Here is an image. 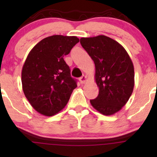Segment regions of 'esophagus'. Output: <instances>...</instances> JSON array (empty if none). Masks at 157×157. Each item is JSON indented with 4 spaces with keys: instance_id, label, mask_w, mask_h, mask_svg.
Here are the masks:
<instances>
[{
    "instance_id": "esophagus-1",
    "label": "esophagus",
    "mask_w": 157,
    "mask_h": 157,
    "mask_svg": "<svg viewBox=\"0 0 157 157\" xmlns=\"http://www.w3.org/2000/svg\"><path fill=\"white\" fill-rule=\"evenodd\" d=\"M86 80H87V77H86V76H85V75H83L80 78V81L81 83H84Z\"/></svg>"
}]
</instances>
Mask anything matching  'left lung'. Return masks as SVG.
I'll return each instance as SVG.
<instances>
[{"label": "left lung", "mask_w": 157, "mask_h": 157, "mask_svg": "<svg viewBox=\"0 0 157 157\" xmlns=\"http://www.w3.org/2000/svg\"><path fill=\"white\" fill-rule=\"evenodd\" d=\"M80 44L93 60L99 95L90 100L92 106L104 115L121 110L132 94L134 69L121 45L105 36L81 38Z\"/></svg>", "instance_id": "8db88e82"}]
</instances>
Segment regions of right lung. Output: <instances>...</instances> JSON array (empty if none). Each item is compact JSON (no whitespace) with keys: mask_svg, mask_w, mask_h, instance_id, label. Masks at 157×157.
Here are the masks:
<instances>
[{"mask_svg":"<svg viewBox=\"0 0 157 157\" xmlns=\"http://www.w3.org/2000/svg\"><path fill=\"white\" fill-rule=\"evenodd\" d=\"M79 41L77 36L55 35L41 40L29 52L22 69V86L39 113L45 116L58 113L77 87L64 57Z\"/></svg>","mask_w":157,"mask_h":157,"instance_id":"obj_1","label":"right lung"}]
</instances>
